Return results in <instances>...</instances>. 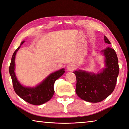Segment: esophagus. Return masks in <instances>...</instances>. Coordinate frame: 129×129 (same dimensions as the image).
Instances as JSON below:
<instances>
[{
	"label": "esophagus",
	"instance_id": "34e87169",
	"mask_svg": "<svg viewBox=\"0 0 129 129\" xmlns=\"http://www.w3.org/2000/svg\"><path fill=\"white\" fill-rule=\"evenodd\" d=\"M75 68V65L73 64H69L67 65V69H68V71H72L73 70H74Z\"/></svg>",
	"mask_w": 129,
	"mask_h": 129
}]
</instances>
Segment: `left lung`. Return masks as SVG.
<instances>
[{
    "label": "left lung",
    "mask_w": 129,
    "mask_h": 129,
    "mask_svg": "<svg viewBox=\"0 0 129 129\" xmlns=\"http://www.w3.org/2000/svg\"><path fill=\"white\" fill-rule=\"evenodd\" d=\"M105 41L111 44L105 36ZM105 56L106 68L103 72L93 74L85 71L73 72L76 77V93L81 99L98 103L107 98L115 89L119 68L115 51L111 48L102 50Z\"/></svg>",
    "instance_id": "left-lung-1"
}]
</instances>
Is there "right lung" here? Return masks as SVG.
<instances>
[{
    "label": "right lung",
    "mask_w": 129,
    "mask_h": 129,
    "mask_svg": "<svg viewBox=\"0 0 129 129\" xmlns=\"http://www.w3.org/2000/svg\"><path fill=\"white\" fill-rule=\"evenodd\" d=\"M23 42L24 41L22 42L20 45L23 44ZM20 46L18 47L13 53L9 67V72L13 81L14 89L19 96L28 103L34 105H42L52 99L54 93L53 87L54 82L64 74V69L62 68L50 74L44 81L35 88L22 86L18 81L14 72L15 55Z\"/></svg>",
    "instance_id": "add662e5"
}]
</instances>
